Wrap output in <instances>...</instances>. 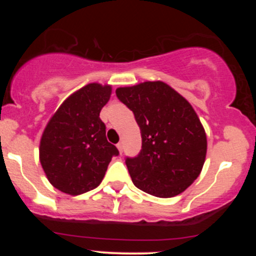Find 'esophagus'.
I'll list each match as a JSON object with an SVG mask.
<instances>
[{
	"label": "esophagus",
	"mask_w": 256,
	"mask_h": 256,
	"mask_svg": "<svg viewBox=\"0 0 256 256\" xmlns=\"http://www.w3.org/2000/svg\"><path fill=\"white\" fill-rule=\"evenodd\" d=\"M116 146H118V149H119L120 154H122V142L118 143V144H116Z\"/></svg>",
	"instance_id": "1"
}]
</instances>
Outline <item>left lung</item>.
I'll return each instance as SVG.
<instances>
[{"label":"left lung","instance_id":"1","mask_svg":"<svg viewBox=\"0 0 256 256\" xmlns=\"http://www.w3.org/2000/svg\"><path fill=\"white\" fill-rule=\"evenodd\" d=\"M116 94L132 110L142 136L140 154L125 160L134 184L158 198L183 192L201 173L207 152L192 104L164 82L118 88Z\"/></svg>","mask_w":256,"mask_h":256}]
</instances>
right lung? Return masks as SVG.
I'll list each match as a JSON object with an SVG mask.
<instances>
[{"label":"right lung","mask_w":256,"mask_h":256,"mask_svg":"<svg viewBox=\"0 0 256 256\" xmlns=\"http://www.w3.org/2000/svg\"><path fill=\"white\" fill-rule=\"evenodd\" d=\"M110 94V85H85L64 100L44 128L40 165L60 192L76 196L98 188L112 158L119 155L100 119Z\"/></svg>","instance_id":"obj_1"}]
</instances>
